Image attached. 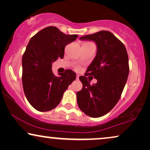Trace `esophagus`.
Here are the masks:
<instances>
[{
  "instance_id": "34e87169",
  "label": "esophagus",
  "mask_w": 150,
  "mask_h": 150,
  "mask_svg": "<svg viewBox=\"0 0 150 150\" xmlns=\"http://www.w3.org/2000/svg\"><path fill=\"white\" fill-rule=\"evenodd\" d=\"M79 79V75H76V79L78 80Z\"/></svg>"
}]
</instances>
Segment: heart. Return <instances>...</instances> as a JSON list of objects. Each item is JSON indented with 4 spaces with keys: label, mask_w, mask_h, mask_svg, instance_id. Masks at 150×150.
Returning a JSON list of instances; mask_svg holds the SVG:
<instances>
[{
    "label": "heart",
    "mask_w": 150,
    "mask_h": 150,
    "mask_svg": "<svg viewBox=\"0 0 150 150\" xmlns=\"http://www.w3.org/2000/svg\"><path fill=\"white\" fill-rule=\"evenodd\" d=\"M89 43H90V42H84V43H83V44H89Z\"/></svg>",
    "instance_id": "heart-1"
}]
</instances>
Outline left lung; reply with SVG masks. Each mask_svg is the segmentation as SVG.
Here are the masks:
<instances>
[{
    "label": "left lung",
    "instance_id": "obj_1",
    "mask_svg": "<svg viewBox=\"0 0 150 150\" xmlns=\"http://www.w3.org/2000/svg\"><path fill=\"white\" fill-rule=\"evenodd\" d=\"M97 44V54L85 76L79 77L83 89L77 92V103L84 113L100 117L110 111L119 100L129 74L128 56L124 44L108 30L81 37ZM92 75L97 83L91 86L86 76Z\"/></svg>",
    "mask_w": 150,
    "mask_h": 150
}]
</instances>
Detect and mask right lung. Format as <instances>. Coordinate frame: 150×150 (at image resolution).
<instances>
[{
	"instance_id": "obj_1",
	"label": "right lung",
	"mask_w": 150,
	"mask_h": 150,
	"mask_svg": "<svg viewBox=\"0 0 150 150\" xmlns=\"http://www.w3.org/2000/svg\"><path fill=\"white\" fill-rule=\"evenodd\" d=\"M78 38L65 35L55 26H48L32 37L22 56V81L24 94L33 107L41 112L52 110L76 79L72 70L54 76L52 63L63 58L65 47Z\"/></svg>"
}]
</instances>
